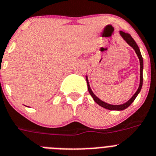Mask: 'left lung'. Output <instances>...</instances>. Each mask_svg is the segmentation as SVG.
Wrapping results in <instances>:
<instances>
[{"instance_id": "8db88e82", "label": "left lung", "mask_w": 156, "mask_h": 156, "mask_svg": "<svg viewBox=\"0 0 156 156\" xmlns=\"http://www.w3.org/2000/svg\"><path fill=\"white\" fill-rule=\"evenodd\" d=\"M120 35H121V37H122L123 40L125 41L126 42L129 44V46H131L133 49H134L135 52L137 55L138 59H139V61H140V84H139V87H138L137 90L136 91V93L133 94L132 97H131L128 101H126V103L122 104H119V105H114V104H108V103L104 102V101H101V99L98 98V97L96 96V95L93 93V92L92 91L91 88H90V86H89V80H88V76L86 75V82H87V86H88V90H89V93H90V95L92 96V97L93 98L94 101L97 103V104H99L100 106H101L102 108H106V109H108V110L111 111H122L125 110L126 108H128L131 104H132L134 100L136 99V97H137V95L139 94V93L141 90L142 88V85H143V68H144V64H143V58H142L141 53H140V51L139 49V47L136 44V41L133 40L132 37H131L130 34H129L125 33V32H122V31H120L119 32Z\"/></svg>"}]
</instances>
